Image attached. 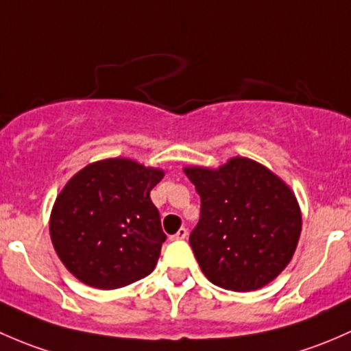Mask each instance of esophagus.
<instances>
[{
  "label": "esophagus",
  "mask_w": 351,
  "mask_h": 351,
  "mask_svg": "<svg viewBox=\"0 0 351 351\" xmlns=\"http://www.w3.org/2000/svg\"><path fill=\"white\" fill-rule=\"evenodd\" d=\"M187 237V228H180L179 231H177L176 234H172L171 237V240H184V238Z\"/></svg>",
  "instance_id": "obj_1"
}]
</instances>
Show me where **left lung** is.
Masks as SVG:
<instances>
[{"label":"left lung","mask_w":351,"mask_h":351,"mask_svg":"<svg viewBox=\"0 0 351 351\" xmlns=\"http://www.w3.org/2000/svg\"><path fill=\"white\" fill-rule=\"evenodd\" d=\"M201 197L189 243L202 274L218 287L247 292L276 279L301 234L295 196L276 174L234 157L218 171L187 167Z\"/></svg>","instance_id":"1"}]
</instances>
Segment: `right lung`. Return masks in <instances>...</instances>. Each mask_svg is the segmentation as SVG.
<instances>
[{
  "instance_id": "right-lung-1",
  "label": "right lung",
  "mask_w": 351,
  "mask_h": 351,
  "mask_svg": "<svg viewBox=\"0 0 351 351\" xmlns=\"http://www.w3.org/2000/svg\"><path fill=\"white\" fill-rule=\"evenodd\" d=\"M158 169L108 158L77 172L53 204L50 238L72 276L97 289H118L155 269L165 233L150 191Z\"/></svg>"
}]
</instances>
